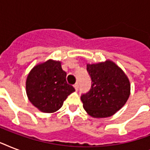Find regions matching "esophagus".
Wrapping results in <instances>:
<instances>
[{
    "instance_id": "1",
    "label": "esophagus",
    "mask_w": 150,
    "mask_h": 150,
    "mask_svg": "<svg viewBox=\"0 0 150 150\" xmlns=\"http://www.w3.org/2000/svg\"><path fill=\"white\" fill-rule=\"evenodd\" d=\"M74 88L75 89V90H78V89H79V82H76V83L74 85Z\"/></svg>"
}]
</instances>
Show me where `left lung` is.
<instances>
[{"label": "left lung", "instance_id": "1", "mask_svg": "<svg viewBox=\"0 0 150 150\" xmlns=\"http://www.w3.org/2000/svg\"><path fill=\"white\" fill-rule=\"evenodd\" d=\"M91 89L82 94L81 100L87 114L93 117L112 116L121 109L130 96L131 86L127 75L113 61L88 64Z\"/></svg>", "mask_w": 150, "mask_h": 150}]
</instances>
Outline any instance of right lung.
I'll list each match as a JSON object with an SVG mask.
<instances>
[{
    "instance_id": "add662e5",
    "label": "right lung",
    "mask_w": 150,
    "mask_h": 150,
    "mask_svg": "<svg viewBox=\"0 0 150 150\" xmlns=\"http://www.w3.org/2000/svg\"><path fill=\"white\" fill-rule=\"evenodd\" d=\"M61 61L48 60L34 67L27 76L26 94L34 107L44 113L58 110L75 89L66 81Z\"/></svg>"
}]
</instances>
